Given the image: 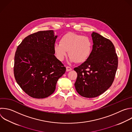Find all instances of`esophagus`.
<instances>
[{
  "instance_id": "esophagus-1",
  "label": "esophagus",
  "mask_w": 132,
  "mask_h": 132,
  "mask_svg": "<svg viewBox=\"0 0 132 132\" xmlns=\"http://www.w3.org/2000/svg\"><path fill=\"white\" fill-rule=\"evenodd\" d=\"M72 70V68L69 67V66H67L66 67V71H71Z\"/></svg>"
}]
</instances>
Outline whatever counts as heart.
<instances>
[{
    "label": "heart",
    "instance_id": "b5f03b06",
    "mask_svg": "<svg viewBox=\"0 0 132 132\" xmlns=\"http://www.w3.org/2000/svg\"><path fill=\"white\" fill-rule=\"evenodd\" d=\"M54 49L57 58L61 61H63L68 51L70 62L82 63L91 53L92 42L87 36L68 32L61 38L60 42L55 43Z\"/></svg>",
    "mask_w": 132,
    "mask_h": 132
}]
</instances>
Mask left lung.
I'll return each instance as SVG.
<instances>
[{
	"mask_svg": "<svg viewBox=\"0 0 132 132\" xmlns=\"http://www.w3.org/2000/svg\"><path fill=\"white\" fill-rule=\"evenodd\" d=\"M93 49L89 57L74 68L77 73L75 83L77 92L86 98L97 97L112 85L118 65L112 42L98 33L92 34Z\"/></svg>",
	"mask_w": 132,
	"mask_h": 132,
	"instance_id": "obj_1",
	"label": "left lung"
}]
</instances>
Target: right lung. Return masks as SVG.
Returning a JSON list of instances; mask_svg holds the SVG:
<instances>
[{
    "label": "right lung",
    "mask_w": 132,
    "mask_h": 132,
    "mask_svg": "<svg viewBox=\"0 0 132 132\" xmlns=\"http://www.w3.org/2000/svg\"><path fill=\"white\" fill-rule=\"evenodd\" d=\"M57 36L53 30L39 31L25 37L15 53V80L22 90L35 98L52 94L66 67L54 55Z\"/></svg>",
    "instance_id": "add662e5"
}]
</instances>
